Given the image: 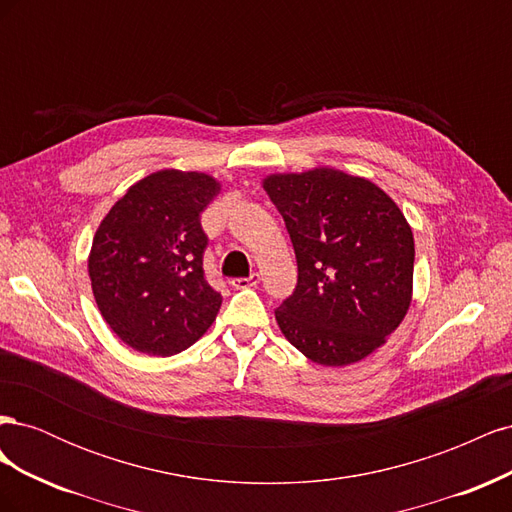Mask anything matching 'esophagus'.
<instances>
[{
  "instance_id": "34e87169",
  "label": "esophagus",
  "mask_w": 512,
  "mask_h": 512,
  "mask_svg": "<svg viewBox=\"0 0 512 512\" xmlns=\"http://www.w3.org/2000/svg\"><path fill=\"white\" fill-rule=\"evenodd\" d=\"M260 284V275L258 273H252L250 277H235V280H230V286L232 288H252V286H258Z\"/></svg>"
}]
</instances>
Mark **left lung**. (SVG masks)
<instances>
[{"label":"left lung","instance_id":"obj_1","mask_svg":"<svg viewBox=\"0 0 512 512\" xmlns=\"http://www.w3.org/2000/svg\"><path fill=\"white\" fill-rule=\"evenodd\" d=\"M282 213L299 280L275 309L288 342L309 361L365 359L404 320L412 301L414 237L376 183L335 168L262 181Z\"/></svg>","mask_w":512,"mask_h":512}]
</instances>
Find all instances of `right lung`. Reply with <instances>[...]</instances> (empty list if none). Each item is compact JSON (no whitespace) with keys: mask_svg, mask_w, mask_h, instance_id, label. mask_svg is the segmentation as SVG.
I'll return each mask as SVG.
<instances>
[{"mask_svg":"<svg viewBox=\"0 0 512 512\" xmlns=\"http://www.w3.org/2000/svg\"><path fill=\"white\" fill-rule=\"evenodd\" d=\"M220 194L205 173L166 168L134 183L96 230L91 290L108 327L130 348L173 356L205 335L222 294L205 277L200 213Z\"/></svg>","mask_w":512,"mask_h":512,"instance_id":"right-lung-1","label":"right lung"}]
</instances>
